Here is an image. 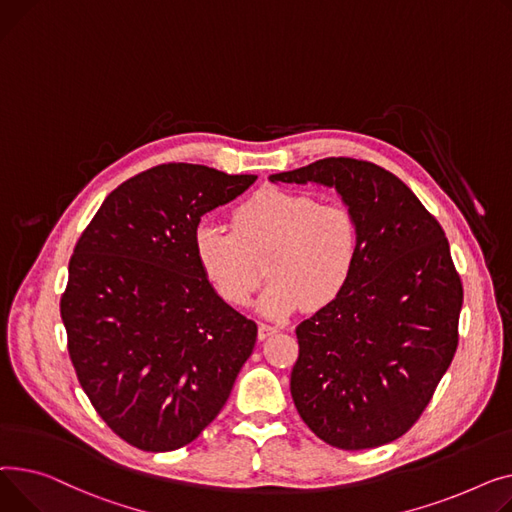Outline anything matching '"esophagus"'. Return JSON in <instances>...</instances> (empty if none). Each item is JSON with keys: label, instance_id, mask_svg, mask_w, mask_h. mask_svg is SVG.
Segmentation results:
<instances>
[{"label": "esophagus", "instance_id": "obj_1", "mask_svg": "<svg viewBox=\"0 0 512 512\" xmlns=\"http://www.w3.org/2000/svg\"><path fill=\"white\" fill-rule=\"evenodd\" d=\"M277 326H273V324H266V322H260L258 324V337L260 339H266V337H270L273 333H277Z\"/></svg>", "mask_w": 512, "mask_h": 512}]
</instances>
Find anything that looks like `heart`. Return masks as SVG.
I'll use <instances>...</instances> for the list:
<instances>
[{
  "label": "heart",
  "mask_w": 512,
  "mask_h": 512,
  "mask_svg": "<svg viewBox=\"0 0 512 512\" xmlns=\"http://www.w3.org/2000/svg\"><path fill=\"white\" fill-rule=\"evenodd\" d=\"M233 226L204 219L194 231L204 275L229 304L248 302L260 283L256 260L264 256L268 285L256 308L270 318H285L304 304L310 310L333 304L355 273L359 233L345 206L266 190L235 208Z\"/></svg>",
  "instance_id": "obj_1"
}]
</instances>
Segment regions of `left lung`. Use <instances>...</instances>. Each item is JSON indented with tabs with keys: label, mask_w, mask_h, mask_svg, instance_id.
<instances>
[{
	"label": "left lung",
	"mask_w": 512,
	"mask_h": 512,
	"mask_svg": "<svg viewBox=\"0 0 512 512\" xmlns=\"http://www.w3.org/2000/svg\"><path fill=\"white\" fill-rule=\"evenodd\" d=\"M333 188L357 223L347 289L295 328L291 397L308 428L343 450L403 436L459 343L463 285L438 221L397 175L347 157L268 177Z\"/></svg>",
	"instance_id": "1"
}]
</instances>
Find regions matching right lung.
I'll use <instances>...</instances> for the list:
<instances>
[{"label": "right lung", "mask_w": 512, "mask_h": 512, "mask_svg": "<svg viewBox=\"0 0 512 512\" xmlns=\"http://www.w3.org/2000/svg\"><path fill=\"white\" fill-rule=\"evenodd\" d=\"M254 182L190 163L142 171L74 248L59 304L70 359L103 422L140 450L196 440L252 355L258 326L208 283L194 231Z\"/></svg>", "instance_id": "add662e5"}]
</instances>
